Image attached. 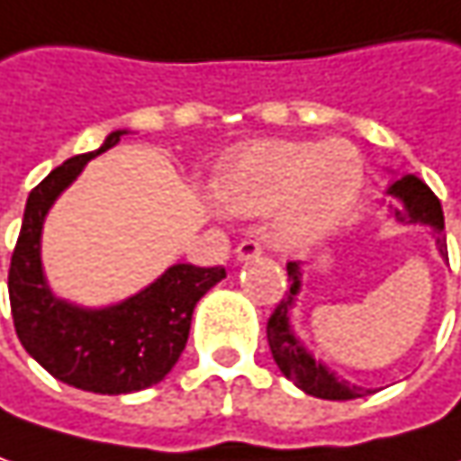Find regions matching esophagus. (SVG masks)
<instances>
[{
	"mask_svg": "<svg viewBox=\"0 0 461 461\" xmlns=\"http://www.w3.org/2000/svg\"><path fill=\"white\" fill-rule=\"evenodd\" d=\"M234 253H237V261H250V258L261 256V245L256 240H242Z\"/></svg>",
	"mask_w": 461,
	"mask_h": 461,
	"instance_id": "34e87169",
	"label": "esophagus"
}]
</instances>
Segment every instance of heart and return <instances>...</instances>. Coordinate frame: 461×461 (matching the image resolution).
I'll use <instances>...</instances> for the list:
<instances>
[{"label": "heart", "mask_w": 461, "mask_h": 461, "mask_svg": "<svg viewBox=\"0 0 461 461\" xmlns=\"http://www.w3.org/2000/svg\"><path fill=\"white\" fill-rule=\"evenodd\" d=\"M361 182V155L343 140L264 142L224 166L213 197L237 216L272 213L276 242L306 245L348 213Z\"/></svg>", "instance_id": "b5f03b06"}]
</instances>
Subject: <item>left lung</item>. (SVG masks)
<instances>
[{"mask_svg": "<svg viewBox=\"0 0 461 461\" xmlns=\"http://www.w3.org/2000/svg\"><path fill=\"white\" fill-rule=\"evenodd\" d=\"M388 194L401 203V208H391L396 221L430 227L440 258L448 261L446 234H443V211H440L438 197L430 192V187L422 179H417L414 174H406L388 187ZM287 279H290V293H285V298L279 301V306L274 309V314L269 316V324H267L269 348H272L279 372L293 385H298L303 393L327 398V401H348V398L369 393V391H361L358 385H351L348 380L338 377L327 364L316 361L314 354L301 343V338L295 335L293 321H290V314H293L298 295H301V279H303V269L298 261L287 264Z\"/></svg>", "mask_w": 461, "mask_h": 461, "instance_id": "1", "label": "left lung"}]
</instances>
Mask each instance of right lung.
<instances>
[{
  "instance_id": "add662e5",
  "label": "right lung",
  "mask_w": 461,
  "mask_h": 461,
  "mask_svg": "<svg viewBox=\"0 0 461 461\" xmlns=\"http://www.w3.org/2000/svg\"><path fill=\"white\" fill-rule=\"evenodd\" d=\"M123 134L126 129L110 131L100 149L68 158L31 189L7 276L23 348L60 383L103 396L137 393L160 383L187 346L197 301L227 276L224 267L174 264L137 295L105 309L76 306L52 293L41 267L44 219L84 166Z\"/></svg>"
}]
</instances>
